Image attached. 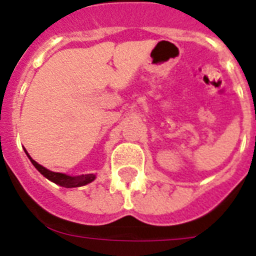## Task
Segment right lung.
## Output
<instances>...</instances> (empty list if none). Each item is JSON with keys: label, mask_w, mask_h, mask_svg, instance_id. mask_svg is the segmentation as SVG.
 I'll return each instance as SVG.
<instances>
[{"label": "right lung", "mask_w": 256, "mask_h": 256, "mask_svg": "<svg viewBox=\"0 0 256 256\" xmlns=\"http://www.w3.org/2000/svg\"><path fill=\"white\" fill-rule=\"evenodd\" d=\"M28 155V154H26ZM28 158L30 159L32 164L34 165L37 170L40 172V174H44L47 180H52L54 183L58 184V186H62L65 188H72V187H80L84 186L87 183H91L92 180H94V174H82V176H76V177H70V176H66V174L62 173H55V172H51L48 169L44 168L42 165L38 164L37 162L32 159L30 156L28 155Z\"/></svg>", "instance_id": "1"}]
</instances>
